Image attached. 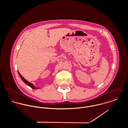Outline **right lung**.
<instances>
[{"label": "right lung", "instance_id": "add662e5", "mask_svg": "<svg viewBox=\"0 0 128 128\" xmlns=\"http://www.w3.org/2000/svg\"><path fill=\"white\" fill-rule=\"evenodd\" d=\"M18 74H19V75H20V78L22 79V80L24 81V82L25 83V84H26L27 85H28V86H29L30 87H31L32 89H37L36 87L35 86H34V85L32 84L31 83H30V82H28V81L26 80L22 75H21V74H20V73H19V72H18Z\"/></svg>", "mask_w": 128, "mask_h": 128}]
</instances>
